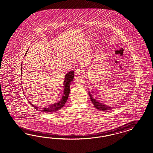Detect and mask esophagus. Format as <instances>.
<instances>
[{
	"mask_svg": "<svg viewBox=\"0 0 153 153\" xmlns=\"http://www.w3.org/2000/svg\"><path fill=\"white\" fill-rule=\"evenodd\" d=\"M83 70H82L81 68H76V70H75L76 75H79L81 74H82L83 72Z\"/></svg>",
	"mask_w": 153,
	"mask_h": 153,
	"instance_id": "obj_1",
	"label": "esophagus"
}]
</instances>
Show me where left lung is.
<instances>
[{
    "instance_id": "1",
    "label": "left lung",
    "mask_w": 153,
    "mask_h": 153,
    "mask_svg": "<svg viewBox=\"0 0 153 153\" xmlns=\"http://www.w3.org/2000/svg\"><path fill=\"white\" fill-rule=\"evenodd\" d=\"M88 94L90 95L91 100L92 101V103L94 105V107L97 108V109L100 110L101 111H107L111 110V109H113V108H114V107H109V106H107V105H105V104H103V103H101L99 102L96 101V100H94V98H93V97L91 96V94H90V92L88 93Z\"/></svg>"
}]
</instances>
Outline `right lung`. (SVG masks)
<instances>
[{
    "mask_svg": "<svg viewBox=\"0 0 153 153\" xmlns=\"http://www.w3.org/2000/svg\"><path fill=\"white\" fill-rule=\"evenodd\" d=\"M26 52H27V51ZM22 68H21V71H22ZM21 74H22V72H21ZM74 75H75L74 71H71L70 72H68L67 74L65 75V81L63 82L64 91H63V96L62 97V98L60 100V101H59L58 102L52 104V105H50L48 106V107H43V108L36 107L35 105H34V104L31 103L29 101V103L35 109H37V111H39L40 112H45V113H52V112H56V111H59L61 108L63 107L65 103H66V102H67L68 97L69 94H70V84H71V82L72 81V80L74 79ZM21 76H22V75H21ZM21 79H22V78H21Z\"/></svg>",
    "mask_w": 153,
    "mask_h": 153,
    "instance_id": "obj_1",
    "label": "right lung"
}]
</instances>
